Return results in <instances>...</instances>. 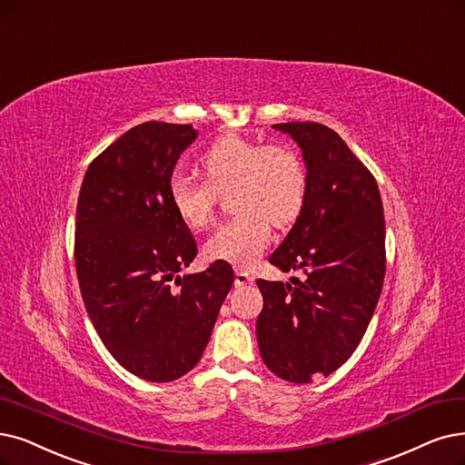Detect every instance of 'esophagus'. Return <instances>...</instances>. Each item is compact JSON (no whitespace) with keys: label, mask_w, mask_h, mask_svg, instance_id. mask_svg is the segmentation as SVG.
Returning a JSON list of instances; mask_svg holds the SVG:
<instances>
[{"label":"esophagus","mask_w":465,"mask_h":465,"mask_svg":"<svg viewBox=\"0 0 465 465\" xmlns=\"http://www.w3.org/2000/svg\"><path fill=\"white\" fill-rule=\"evenodd\" d=\"M253 281L255 278L252 274H248L246 271H236V274H234V286H238V288L250 286V284H253Z\"/></svg>","instance_id":"1"}]
</instances>
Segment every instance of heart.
Listing matches in <instances>:
<instances>
[{
    "mask_svg": "<svg viewBox=\"0 0 465 465\" xmlns=\"http://www.w3.org/2000/svg\"><path fill=\"white\" fill-rule=\"evenodd\" d=\"M206 181L173 175L168 198L173 213L191 231L206 229L217 194L232 187L238 212L203 244V257L236 267H252L271 240V227H286L300 217L307 196L302 158L281 144H265L236 134L217 137L198 158Z\"/></svg>",
    "mask_w": 465,
    "mask_h": 465,
    "instance_id": "obj_1",
    "label": "heart"
}]
</instances>
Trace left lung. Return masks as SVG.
<instances>
[{"mask_svg": "<svg viewBox=\"0 0 465 465\" xmlns=\"http://www.w3.org/2000/svg\"><path fill=\"white\" fill-rule=\"evenodd\" d=\"M302 148L307 196L269 262L305 281L259 278L263 311L257 345L272 374L292 383L330 376L357 349L385 274V219L378 183L333 129L317 122L274 124Z\"/></svg>", "mask_w": 465, "mask_h": 465, "instance_id": "8db88e82", "label": "left lung"}]
</instances>
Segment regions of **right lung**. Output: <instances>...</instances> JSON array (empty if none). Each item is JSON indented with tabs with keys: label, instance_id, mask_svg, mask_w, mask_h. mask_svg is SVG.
I'll list each match as a JSON object with an SVG mask.
<instances>
[{
	"label": "right lung",
	"instance_id": "1",
	"mask_svg": "<svg viewBox=\"0 0 465 465\" xmlns=\"http://www.w3.org/2000/svg\"><path fill=\"white\" fill-rule=\"evenodd\" d=\"M191 124L144 122L89 163L76 210V272L89 319L125 370L156 383L193 370L234 282L229 263L179 274L196 255L168 184Z\"/></svg>",
	"mask_w": 465,
	"mask_h": 465
}]
</instances>
